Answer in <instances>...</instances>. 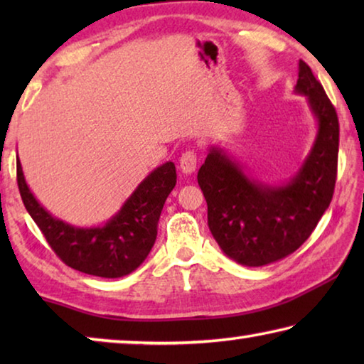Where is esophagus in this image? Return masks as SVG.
Segmentation results:
<instances>
[{
  "instance_id": "esophagus-1",
  "label": "esophagus",
  "mask_w": 364,
  "mask_h": 364,
  "mask_svg": "<svg viewBox=\"0 0 364 364\" xmlns=\"http://www.w3.org/2000/svg\"><path fill=\"white\" fill-rule=\"evenodd\" d=\"M197 156L194 151H186L180 159V168L184 175H191L196 170Z\"/></svg>"
}]
</instances>
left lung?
<instances>
[{
	"mask_svg": "<svg viewBox=\"0 0 364 364\" xmlns=\"http://www.w3.org/2000/svg\"><path fill=\"white\" fill-rule=\"evenodd\" d=\"M295 95L305 96L316 136L291 180L258 181L223 147L212 146L197 173L207 200L208 228L226 257L244 267H263L297 250L328 210L334 194L338 120L321 83L299 63Z\"/></svg>",
	"mask_w": 364,
	"mask_h": 364,
	"instance_id": "8db88e82",
	"label": "left lung"
}]
</instances>
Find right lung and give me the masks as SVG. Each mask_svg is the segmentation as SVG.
Listing matches in <instances>:
<instances>
[{
	"mask_svg": "<svg viewBox=\"0 0 364 364\" xmlns=\"http://www.w3.org/2000/svg\"><path fill=\"white\" fill-rule=\"evenodd\" d=\"M17 184L30 217L48 244L70 268L100 278H122L141 267L157 237V221L176 184L173 162L154 168L120 210L104 225L75 226L56 218L30 191L17 160Z\"/></svg>",
	"mask_w": 364,
	"mask_h": 364,
	"instance_id": "1",
	"label": "right lung"
}]
</instances>
